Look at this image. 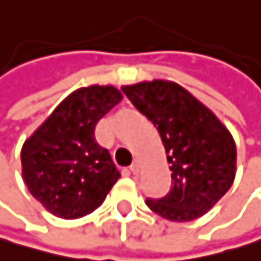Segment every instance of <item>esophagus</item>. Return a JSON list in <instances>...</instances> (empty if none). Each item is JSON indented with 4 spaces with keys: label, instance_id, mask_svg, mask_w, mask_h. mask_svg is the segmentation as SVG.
Masks as SVG:
<instances>
[{
    "label": "esophagus",
    "instance_id": "esophagus-1",
    "mask_svg": "<svg viewBox=\"0 0 261 261\" xmlns=\"http://www.w3.org/2000/svg\"><path fill=\"white\" fill-rule=\"evenodd\" d=\"M138 171H140V164L135 161L132 166H129V172H133V174H138Z\"/></svg>",
    "mask_w": 261,
    "mask_h": 261
}]
</instances>
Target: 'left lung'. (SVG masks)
<instances>
[{"label": "left lung", "instance_id": "1", "mask_svg": "<svg viewBox=\"0 0 261 261\" xmlns=\"http://www.w3.org/2000/svg\"><path fill=\"white\" fill-rule=\"evenodd\" d=\"M123 93L161 136L172 188L146 205L168 220L202 217L230 189L237 149L209 108L174 82L153 80L123 87Z\"/></svg>", "mask_w": 261, "mask_h": 261}]
</instances>
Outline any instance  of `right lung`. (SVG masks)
Wrapping results in <instances>:
<instances>
[{
	"mask_svg": "<svg viewBox=\"0 0 261 261\" xmlns=\"http://www.w3.org/2000/svg\"><path fill=\"white\" fill-rule=\"evenodd\" d=\"M121 100L113 87L70 93L24 143L22 177L29 192L61 219H79L103 202L120 172L95 141L98 120Z\"/></svg>",
	"mask_w": 261,
	"mask_h": 261,
	"instance_id": "obj_1",
	"label": "right lung"
}]
</instances>
